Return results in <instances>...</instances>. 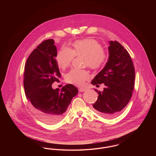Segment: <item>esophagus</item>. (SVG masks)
Wrapping results in <instances>:
<instances>
[{
    "label": "esophagus",
    "instance_id": "34e87169",
    "mask_svg": "<svg viewBox=\"0 0 156 156\" xmlns=\"http://www.w3.org/2000/svg\"><path fill=\"white\" fill-rule=\"evenodd\" d=\"M79 90H80V92H84V91L86 90V89H85V88H80Z\"/></svg>",
    "mask_w": 156,
    "mask_h": 156
}]
</instances>
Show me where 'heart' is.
I'll list each match as a JSON object with an SVG mask.
<instances>
[{
	"label": "heart",
	"instance_id": "heart-1",
	"mask_svg": "<svg viewBox=\"0 0 156 156\" xmlns=\"http://www.w3.org/2000/svg\"><path fill=\"white\" fill-rule=\"evenodd\" d=\"M75 56H84V66L92 69H98L103 67L107 60V54L104 48L96 40L85 38L75 41L73 49L62 47L57 55V61L59 67L65 69L69 67ZM89 73L85 70L72 69L66 75V81L78 87L83 86L89 80Z\"/></svg>",
	"mask_w": 156,
	"mask_h": 156
}]
</instances>
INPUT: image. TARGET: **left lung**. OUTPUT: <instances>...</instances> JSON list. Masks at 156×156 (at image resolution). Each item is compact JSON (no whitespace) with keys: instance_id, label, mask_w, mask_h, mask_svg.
<instances>
[{"instance_id":"left-lung-1","label":"left lung","mask_w":156,"mask_h":156,"mask_svg":"<svg viewBox=\"0 0 156 156\" xmlns=\"http://www.w3.org/2000/svg\"><path fill=\"white\" fill-rule=\"evenodd\" d=\"M109 57L105 67L95 76L91 83H104L102 92L97 89L99 96L93 104V110L100 116L111 119L118 116L132 96L135 71L131 57L117 41H111Z\"/></svg>"}]
</instances>
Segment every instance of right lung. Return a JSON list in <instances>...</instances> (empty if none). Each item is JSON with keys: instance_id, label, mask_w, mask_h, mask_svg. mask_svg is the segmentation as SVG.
Here are the masks:
<instances>
[{"instance_id": "add662e5", "label": "right lung", "mask_w": 156, "mask_h": 156, "mask_svg": "<svg viewBox=\"0 0 156 156\" xmlns=\"http://www.w3.org/2000/svg\"><path fill=\"white\" fill-rule=\"evenodd\" d=\"M57 48L53 39L44 40L35 48L24 66V88L31 110L45 123L55 124L64 118L68 105L78 92L72 84L59 90L52 84L61 77Z\"/></svg>"}]
</instances>
